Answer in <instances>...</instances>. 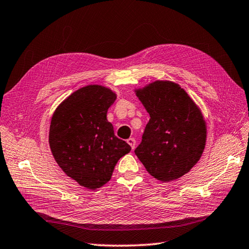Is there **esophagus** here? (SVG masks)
Returning <instances> with one entry per match:
<instances>
[{
    "mask_svg": "<svg viewBox=\"0 0 249 249\" xmlns=\"http://www.w3.org/2000/svg\"><path fill=\"white\" fill-rule=\"evenodd\" d=\"M126 142H128V144L131 146V148H132V149H134V148H135L136 141H135L133 138H130V139H128V140H126Z\"/></svg>",
    "mask_w": 249,
    "mask_h": 249,
    "instance_id": "esophagus-1",
    "label": "esophagus"
}]
</instances>
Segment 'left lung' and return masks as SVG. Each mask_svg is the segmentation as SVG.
<instances>
[{"instance_id": "8db88e82", "label": "left lung", "mask_w": 249, "mask_h": 249, "mask_svg": "<svg viewBox=\"0 0 249 249\" xmlns=\"http://www.w3.org/2000/svg\"><path fill=\"white\" fill-rule=\"evenodd\" d=\"M135 92L150 116L135 155L155 178L165 182L179 178L204 150L206 124L200 108L179 85L167 80Z\"/></svg>"}]
</instances>
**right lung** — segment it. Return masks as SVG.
<instances>
[{"label": "right lung", "mask_w": 249, "mask_h": 249, "mask_svg": "<svg viewBox=\"0 0 249 249\" xmlns=\"http://www.w3.org/2000/svg\"><path fill=\"white\" fill-rule=\"evenodd\" d=\"M115 100L108 88L86 86L58 106L50 123L49 145L54 160L65 174L88 189L106 184L118 160L131 150L106 118Z\"/></svg>", "instance_id": "add662e5"}]
</instances>
